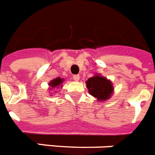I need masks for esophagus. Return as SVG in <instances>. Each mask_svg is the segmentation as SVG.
<instances>
[{
    "mask_svg": "<svg viewBox=\"0 0 155 155\" xmlns=\"http://www.w3.org/2000/svg\"><path fill=\"white\" fill-rule=\"evenodd\" d=\"M72 78H73V79L75 80V81H79V75H74V76H72Z\"/></svg>",
    "mask_w": 155,
    "mask_h": 155,
    "instance_id": "34e87169",
    "label": "esophagus"
}]
</instances>
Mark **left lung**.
<instances>
[{
  "label": "left lung",
  "instance_id": "left-lung-1",
  "mask_svg": "<svg viewBox=\"0 0 155 155\" xmlns=\"http://www.w3.org/2000/svg\"><path fill=\"white\" fill-rule=\"evenodd\" d=\"M86 83L89 94L96 97L99 101H104L109 99L114 91L112 83L109 79L99 74L88 79Z\"/></svg>",
  "mask_w": 155,
  "mask_h": 155
}]
</instances>
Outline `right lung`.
<instances>
[{
    "label": "right lung",
    "mask_w": 155,
    "mask_h": 155,
    "mask_svg": "<svg viewBox=\"0 0 155 155\" xmlns=\"http://www.w3.org/2000/svg\"><path fill=\"white\" fill-rule=\"evenodd\" d=\"M64 81V79H61L60 77H58L56 79H54L53 80L49 83V86L51 87V88H56L58 89L59 87H61V84L63 83Z\"/></svg>",
    "instance_id": "add662e5"
}]
</instances>
